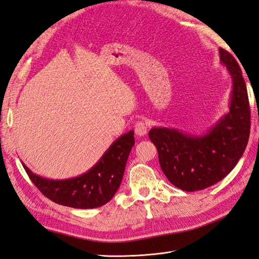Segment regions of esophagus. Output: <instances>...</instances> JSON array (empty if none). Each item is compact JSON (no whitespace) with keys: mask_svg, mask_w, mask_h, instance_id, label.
I'll use <instances>...</instances> for the list:
<instances>
[{"mask_svg":"<svg viewBox=\"0 0 259 259\" xmlns=\"http://www.w3.org/2000/svg\"><path fill=\"white\" fill-rule=\"evenodd\" d=\"M135 133L136 135L138 136H145L147 134V131H148V126L147 124L143 121H138L136 124H135Z\"/></svg>","mask_w":259,"mask_h":259,"instance_id":"obj_1","label":"esophagus"}]
</instances>
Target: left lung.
Masks as SVG:
<instances>
[{"instance_id":"8db88e82","label":"left lung","mask_w":259,"mask_h":259,"mask_svg":"<svg viewBox=\"0 0 259 259\" xmlns=\"http://www.w3.org/2000/svg\"><path fill=\"white\" fill-rule=\"evenodd\" d=\"M219 55L232 77L229 112L201 136L168 127L149 132L163 173L169 183L188 192L221 182L237 165L248 142L250 110L241 68L229 52L219 49Z\"/></svg>"}]
</instances>
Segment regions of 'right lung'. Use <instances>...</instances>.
I'll use <instances>...</instances> for the list:
<instances>
[{"label": "right lung", "instance_id": "obj_1", "mask_svg": "<svg viewBox=\"0 0 259 259\" xmlns=\"http://www.w3.org/2000/svg\"><path fill=\"white\" fill-rule=\"evenodd\" d=\"M134 145V132L130 131L117 138L89 171L71 179H46L33 174L23 163L22 166L31 182L53 202L74 208H95L105 205L119 189Z\"/></svg>", "mask_w": 259, "mask_h": 259}]
</instances>
